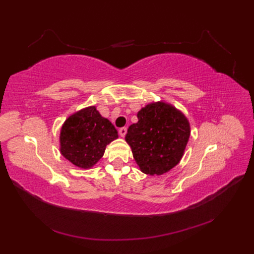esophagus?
I'll return each instance as SVG.
<instances>
[{
	"label": "esophagus",
	"instance_id": "esophagus-1",
	"mask_svg": "<svg viewBox=\"0 0 254 254\" xmlns=\"http://www.w3.org/2000/svg\"><path fill=\"white\" fill-rule=\"evenodd\" d=\"M126 132H127V128H126V127H122V128L119 129V133H120V135H121L122 137L125 136Z\"/></svg>",
	"mask_w": 254,
	"mask_h": 254
}]
</instances>
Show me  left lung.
Instances as JSON below:
<instances>
[{
	"mask_svg": "<svg viewBox=\"0 0 254 254\" xmlns=\"http://www.w3.org/2000/svg\"><path fill=\"white\" fill-rule=\"evenodd\" d=\"M137 123L125 136L140 170L147 175H163L180 162L190 127L180 110L164 102L150 103L137 112Z\"/></svg>",
	"mask_w": 254,
	"mask_h": 254,
	"instance_id": "obj_1",
	"label": "left lung"
}]
</instances>
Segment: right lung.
I'll return each instance as SVG.
<instances>
[{
    "label": "right lung",
    "mask_w": 254,
    "mask_h": 254,
    "mask_svg": "<svg viewBox=\"0 0 254 254\" xmlns=\"http://www.w3.org/2000/svg\"><path fill=\"white\" fill-rule=\"evenodd\" d=\"M118 130L95 106L68 117L61 127L60 152L75 166L91 168L104 156L106 146L118 139Z\"/></svg>",
    "instance_id": "right-lung-1"
}]
</instances>
